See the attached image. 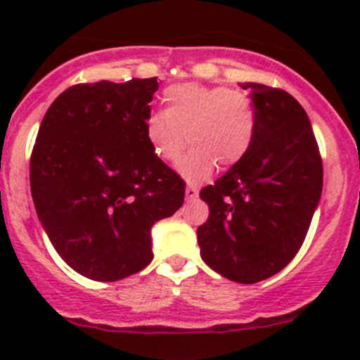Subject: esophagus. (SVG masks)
Listing matches in <instances>:
<instances>
[{
  "label": "esophagus",
  "instance_id": "1",
  "mask_svg": "<svg viewBox=\"0 0 360 360\" xmlns=\"http://www.w3.org/2000/svg\"><path fill=\"white\" fill-rule=\"evenodd\" d=\"M198 197V190L195 186H188L186 188V198L188 200H195Z\"/></svg>",
  "mask_w": 360,
  "mask_h": 360
}]
</instances>
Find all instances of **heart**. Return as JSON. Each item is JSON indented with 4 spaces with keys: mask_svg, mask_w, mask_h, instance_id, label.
Listing matches in <instances>:
<instances>
[{
    "mask_svg": "<svg viewBox=\"0 0 360 360\" xmlns=\"http://www.w3.org/2000/svg\"><path fill=\"white\" fill-rule=\"evenodd\" d=\"M163 101L167 111L148 116L146 137L157 158L165 163H176L188 143L193 146L181 163L186 179H203L214 165L230 169L249 153L257 116L244 92L179 83L163 90Z\"/></svg>",
    "mask_w": 360,
    "mask_h": 360,
    "instance_id": "1",
    "label": "heart"
}]
</instances>
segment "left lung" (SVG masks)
I'll return each mask as SVG.
<instances>
[{
	"label": "left lung",
	"mask_w": 360,
	"mask_h": 360,
	"mask_svg": "<svg viewBox=\"0 0 360 360\" xmlns=\"http://www.w3.org/2000/svg\"><path fill=\"white\" fill-rule=\"evenodd\" d=\"M257 116L249 153L200 191L202 259L223 277L254 284L288 266L321 200L322 157L310 120L282 89L242 83Z\"/></svg>",
	"instance_id": "1"
}]
</instances>
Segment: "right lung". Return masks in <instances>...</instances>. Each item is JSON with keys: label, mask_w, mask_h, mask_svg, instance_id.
<instances>
[{"label": "right lung", "mask_w": 360, "mask_h": 360, "mask_svg": "<svg viewBox=\"0 0 360 360\" xmlns=\"http://www.w3.org/2000/svg\"><path fill=\"white\" fill-rule=\"evenodd\" d=\"M157 78L78 83L43 116L29 163L39 221L79 275L116 282L153 259L151 226L183 205V177L146 137Z\"/></svg>", "instance_id": "add662e5"}]
</instances>
